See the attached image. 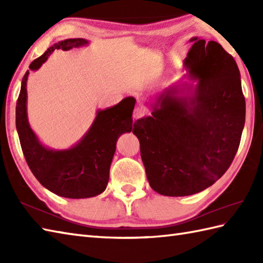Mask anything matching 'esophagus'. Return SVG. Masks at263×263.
<instances>
[{"label": "esophagus", "instance_id": "obj_1", "mask_svg": "<svg viewBox=\"0 0 263 263\" xmlns=\"http://www.w3.org/2000/svg\"><path fill=\"white\" fill-rule=\"evenodd\" d=\"M144 114H146V109L143 107H137L135 108V110H133V119L135 120L140 119V117H142Z\"/></svg>", "mask_w": 263, "mask_h": 263}]
</instances>
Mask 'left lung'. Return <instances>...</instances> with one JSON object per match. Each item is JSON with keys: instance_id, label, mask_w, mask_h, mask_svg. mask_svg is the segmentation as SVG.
I'll list each match as a JSON object with an SVG mask.
<instances>
[{"instance_id": "obj_1", "label": "left lung", "mask_w": 263, "mask_h": 263, "mask_svg": "<svg viewBox=\"0 0 263 263\" xmlns=\"http://www.w3.org/2000/svg\"><path fill=\"white\" fill-rule=\"evenodd\" d=\"M184 60L190 82L165 88L135 122L148 182L166 197L203 191L225 174L245 123L235 60L220 44L192 37Z\"/></svg>"}]
</instances>
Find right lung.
<instances>
[{"mask_svg":"<svg viewBox=\"0 0 263 263\" xmlns=\"http://www.w3.org/2000/svg\"><path fill=\"white\" fill-rule=\"evenodd\" d=\"M89 45L85 38H69L55 43L29 65L38 70L55 49L68 51ZM29 70L21 82L15 107V126L22 153L38 182L49 191L69 199H86L103 193L109 180V167L116 142L123 133L132 130V111L136 99L126 97L105 109H98L88 131L68 149H53L39 140L28 121L27 80ZM135 125V124H133Z\"/></svg>","mask_w":263,"mask_h":263,"instance_id":"1","label":"right lung"}]
</instances>
